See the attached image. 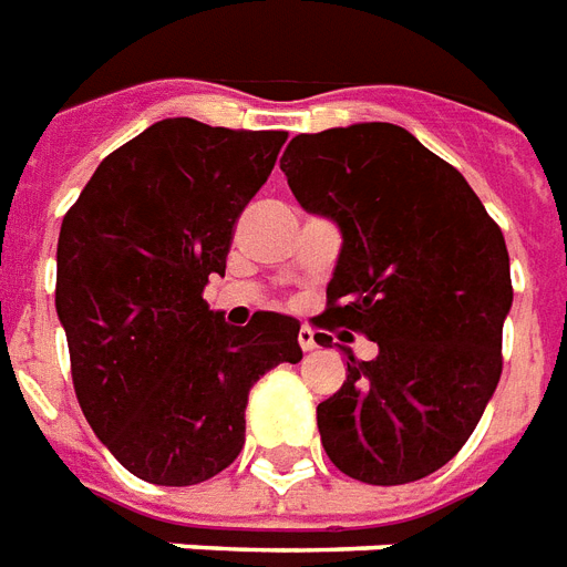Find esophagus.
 <instances>
[{
  "label": "esophagus",
  "mask_w": 567,
  "mask_h": 567,
  "mask_svg": "<svg viewBox=\"0 0 567 567\" xmlns=\"http://www.w3.org/2000/svg\"><path fill=\"white\" fill-rule=\"evenodd\" d=\"M297 341H300L302 351H312V348H315V330H312V327H300V332H297Z\"/></svg>",
  "instance_id": "1"
}]
</instances>
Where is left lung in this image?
I'll return each mask as SVG.
<instances>
[{"instance_id": "left-lung-1", "label": "left lung", "mask_w": 567, "mask_h": 567, "mask_svg": "<svg viewBox=\"0 0 567 567\" xmlns=\"http://www.w3.org/2000/svg\"><path fill=\"white\" fill-rule=\"evenodd\" d=\"M279 166L293 198L341 231L315 323L378 344L369 362L344 348L348 378L318 404L323 449L365 485L425 478L461 452L503 374V231L464 175L399 124L300 133Z\"/></svg>"}]
</instances>
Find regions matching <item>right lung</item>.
Here are the masks:
<instances>
[{
    "mask_svg": "<svg viewBox=\"0 0 567 567\" xmlns=\"http://www.w3.org/2000/svg\"><path fill=\"white\" fill-rule=\"evenodd\" d=\"M288 140L163 118L103 159L59 231L55 312L76 401L118 464L187 487L244 449L246 399L300 362V321L226 323L205 285L226 276L231 231Z\"/></svg>",
    "mask_w": 567,
    "mask_h": 567,
    "instance_id": "add662e5",
    "label": "right lung"
}]
</instances>
